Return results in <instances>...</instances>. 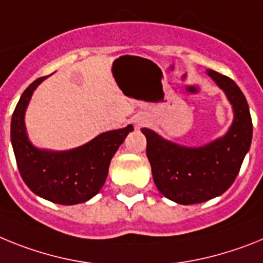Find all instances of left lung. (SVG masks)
Returning <instances> with one entry per match:
<instances>
[{
	"instance_id": "8db88e82",
	"label": "left lung",
	"mask_w": 263,
	"mask_h": 263,
	"mask_svg": "<svg viewBox=\"0 0 263 263\" xmlns=\"http://www.w3.org/2000/svg\"><path fill=\"white\" fill-rule=\"evenodd\" d=\"M223 91L234 109V120L222 139L201 148H186L161 139L143 128L147 157L157 189L177 204L204 202L230 188L252 144L253 123L248 102L227 75L206 70Z\"/></svg>"
}]
</instances>
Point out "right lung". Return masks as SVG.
I'll use <instances>...</instances> for the list:
<instances>
[{
	"mask_svg": "<svg viewBox=\"0 0 263 263\" xmlns=\"http://www.w3.org/2000/svg\"><path fill=\"white\" fill-rule=\"evenodd\" d=\"M45 78H38L24 91L11 118V144L18 171L35 195L57 204H81L104 185L111 159L134 127L104 132L71 151L36 149L26 136L24 116L31 93Z\"/></svg>",
	"mask_w": 263,
	"mask_h": 263,
	"instance_id": "add662e5",
	"label": "right lung"
}]
</instances>
